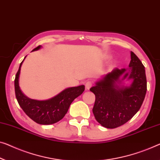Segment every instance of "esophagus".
<instances>
[{"label":"esophagus","instance_id":"esophagus-1","mask_svg":"<svg viewBox=\"0 0 160 160\" xmlns=\"http://www.w3.org/2000/svg\"><path fill=\"white\" fill-rule=\"evenodd\" d=\"M92 82H91V81L90 80L87 81L86 83H85V90H90V88L92 87Z\"/></svg>","mask_w":160,"mask_h":160}]
</instances>
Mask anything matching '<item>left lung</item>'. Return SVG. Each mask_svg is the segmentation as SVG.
Listing matches in <instances>:
<instances>
[{
	"label": "left lung",
	"instance_id": "1",
	"mask_svg": "<svg viewBox=\"0 0 160 160\" xmlns=\"http://www.w3.org/2000/svg\"><path fill=\"white\" fill-rule=\"evenodd\" d=\"M128 67L129 74L124 68H115L90 89L95 95L92 113L98 122L106 128H115L124 124L139 111L144 100L145 68L133 52ZM124 73L129 74V79L133 80L128 87L120 85V78Z\"/></svg>",
	"mask_w": 160,
	"mask_h": 160
}]
</instances>
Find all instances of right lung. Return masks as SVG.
I'll return each instance as SVG.
<instances>
[{
    "label": "right lung",
    "instance_id": "add662e5",
    "mask_svg": "<svg viewBox=\"0 0 160 160\" xmlns=\"http://www.w3.org/2000/svg\"><path fill=\"white\" fill-rule=\"evenodd\" d=\"M40 48L41 46H39L32 51ZM23 60L20 64L14 80L16 97L19 106L28 117L39 124L49 125L58 122L65 116L72 102L82 93L85 90V86L82 85L78 87L67 88L56 96L46 101L28 98L21 92L18 84L21 67Z\"/></svg>",
    "mask_w": 160,
    "mask_h": 160
}]
</instances>
